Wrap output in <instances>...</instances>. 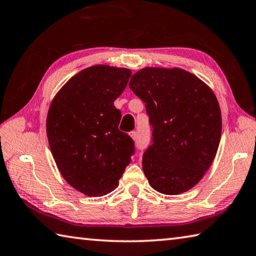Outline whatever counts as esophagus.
<instances>
[{"mask_svg": "<svg viewBox=\"0 0 256 256\" xmlns=\"http://www.w3.org/2000/svg\"><path fill=\"white\" fill-rule=\"evenodd\" d=\"M129 136L132 138V140H137V132H129Z\"/></svg>", "mask_w": 256, "mask_h": 256, "instance_id": "obj_1", "label": "esophagus"}]
</instances>
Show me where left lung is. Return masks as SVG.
Here are the masks:
<instances>
[{
	"label": "left lung",
	"instance_id": "8db88e82",
	"mask_svg": "<svg viewBox=\"0 0 256 256\" xmlns=\"http://www.w3.org/2000/svg\"><path fill=\"white\" fill-rule=\"evenodd\" d=\"M129 88L146 103L153 144L142 155L150 186L176 196L198 184L216 156L222 112L209 85L186 70L144 67Z\"/></svg>",
	"mask_w": 256,
	"mask_h": 256
}]
</instances>
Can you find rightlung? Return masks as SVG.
Instances as JSON below:
<instances>
[{
  "label": "right lung",
  "mask_w": 256,
  "mask_h": 256,
  "mask_svg": "<svg viewBox=\"0 0 256 256\" xmlns=\"http://www.w3.org/2000/svg\"><path fill=\"white\" fill-rule=\"evenodd\" d=\"M132 70L93 65L62 85L50 102L46 132L52 158L68 184L88 196H102L119 186L134 154V142L118 126L114 102Z\"/></svg>",
  "instance_id": "1"
}]
</instances>
